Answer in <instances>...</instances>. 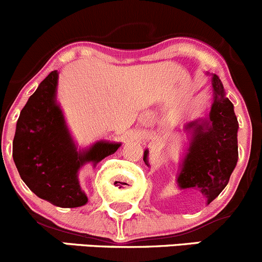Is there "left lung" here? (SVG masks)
Instances as JSON below:
<instances>
[{
    "mask_svg": "<svg viewBox=\"0 0 262 262\" xmlns=\"http://www.w3.org/2000/svg\"><path fill=\"white\" fill-rule=\"evenodd\" d=\"M214 102L208 120H196L185 126L189 147L181 165L178 182L181 189H198L212 203L228 184L238 160V121L233 104L224 96L223 84L213 76ZM147 150L144 162H147Z\"/></svg>",
    "mask_w": 262,
    "mask_h": 262,
    "instance_id": "1",
    "label": "left lung"
}]
</instances>
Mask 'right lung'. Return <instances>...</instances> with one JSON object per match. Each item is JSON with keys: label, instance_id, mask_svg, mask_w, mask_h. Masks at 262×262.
Wrapping results in <instances>:
<instances>
[{"label": "right lung", "instance_id": "obj_1", "mask_svg": "<svg viewBox=\"0 0 262 262\" xmlns=\"http://www.w3.org/2000/svg\"><path fill=\"white\" fill-rule=\"evenodd\" d=\"M58 72L40 82L21 110L15 132V165L29 189L60 208L86 204L77 172L84 162H100L116 152L120 143L97 142L90 149H77L55 104Z\"/></svg>", "mask_w": 262, "mask_h": 262}]
</instances>
